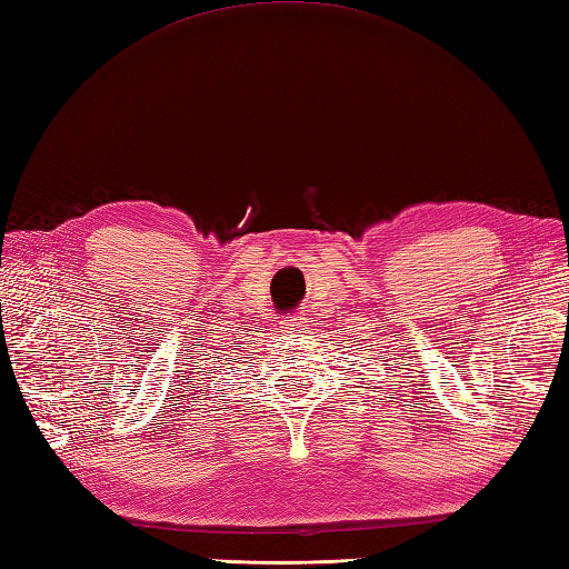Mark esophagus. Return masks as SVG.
<instances>
[{
    "label": "esophagus",
    "instance_id": "obj_1",
    "mask_svg": "<svg viewBox=\"0 0 569 569\" xmlns=\"http://www.w3.org/2000/svg\"><path fill=\"white\" fill-rule=\"evenodd\" d=\"M302 329H305V321H299L297 317H287L282 325V331H287V335H299Z\"/></svg>",
    "mask_w": 569,
    "mask_h": 569
}]
</instances>
